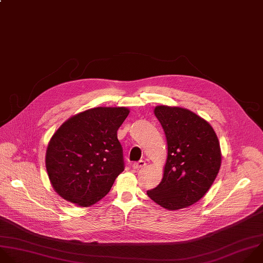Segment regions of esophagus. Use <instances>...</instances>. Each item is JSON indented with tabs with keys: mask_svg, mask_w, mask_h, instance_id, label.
<instances>
[{
	"mask_svg": "<svg viewBox=\"0 0 263 263\" xmlns=\"http://www.w3.org/2000/svg\"><path fill=\"white\" fill-rule=\"evenodd\" d=\"M145 165V162L143 161V160H140V161H138V162H135V163H133V165H132V167L134 168V169H140V168H142L143 166Z\"/></svg>",
	"mask_w": 263,
	"mask_h": 263,
	"instance_id": "34e87169",
	"label": "esophagus"
}]
</instances>
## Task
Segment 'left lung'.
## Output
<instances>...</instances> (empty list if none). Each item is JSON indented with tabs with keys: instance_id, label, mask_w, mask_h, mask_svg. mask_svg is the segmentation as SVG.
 Wrapping results in <instances>:
<instances>
[{
	"instance_id": "1",
	"label": "left lung",
	"mask_w": 263,
	"mask_h": 263,
	"mask_svg": "<svg viewBox=\"0 0 263 263\" xmlns=\"http://www.w3.org/2000/svg\"><path fill=\"white\" fill-rule=\"evenodd\" d=\"M167 140V160L161 183L146 192L157 204L178 211L200 200L216 180L221 148L213 127L189 109L155 107Z\"/></svg>"
}]
</instances>
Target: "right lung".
<instances>
[{"instance_id":"1","label":"right lung","mask_w":263,"mask_h":263,"mask_svg":"<svg viewBox=\"0 0 263 263\" xmlns=\"http://www.w3.org/2000/svg\"><path fill=\"white\" fill-rule=\"evenodd\" d=\"M129 112L127 107H95L71 117L55 131L45 166L62 198L86 208L109 192L125 168L117 132Z\"/></svg>"}]
</instances>
